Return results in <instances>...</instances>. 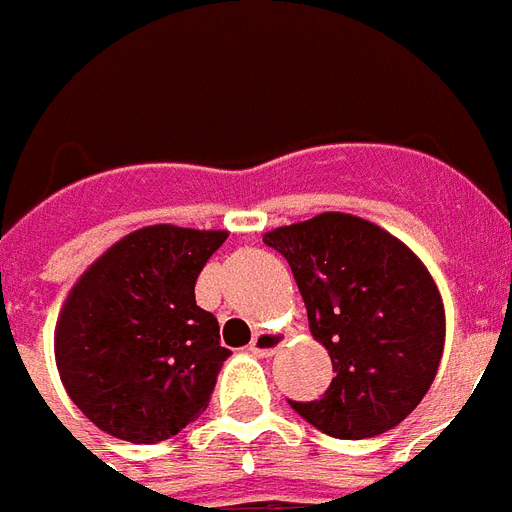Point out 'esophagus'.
<instances>
[{
  "instance_id": "1",
  "label": "esophagus",
  "mask_w": 512,
  "mask_h": 512,
  "mask_svg": "<svg viewBox=\"0 0 512 512\" xmlns=\"http://www.w3.org/2000/svg\"><path fill=\"white\" fill-rule=\"evenodd\" d=\"M285 341H288V335L280 333V330H259V333L253 335L251 341V351L256 354V357H275L277 351L285 346Z\"/></svg>"
}]
</instances>
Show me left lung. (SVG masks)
<instances>
[{"label":"left lung","mask_w":512,"mask_h":512,"mask_svg":"<svg viewBox=\"0 0 512 512\" xmlns=\"http://www.w3.org/2000/svg\"><path fill=\"white\" fill-rule=\"evenodd\" d=\"M264 243L288 259L335 372L322 399L290 407L335 439L391 431L423 402L444 354L431 272L399 237L341 211L277 227Z\"/></svg>","instance_id":"1"}]
</instances>
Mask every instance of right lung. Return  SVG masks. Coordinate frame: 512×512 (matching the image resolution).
I'll return each mask as SVG.
<instances>
[{
	"mask_svg": "<svg viewBox=\"0 0 512 512\" xmlns=\"http://www.w3.org/2000/svg\"><path fill=\"white\" fill-rule=\"evenodd\" d=\"M224 240V230L153 224L76 280L57 317L55 362L100 431L155 444L208 407L230 349L214 314L195 304V280Z\"/></svg>",
	"mask_w": 512,
	"mask_h": 512,
	"instance_id": "right-lung-1",
	"label": "right lung"
}]
</instances>
